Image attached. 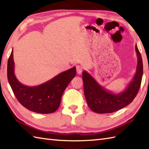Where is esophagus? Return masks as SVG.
<instances>
[{
  "label": "esophagus",
  "mask_w": 149,
  "mask_h": 149,
  "mask_svg": "<svg viewBox=\"0 0 149 149\" xmlns=\"http://www.w3.org/2000/svg\"><path fill=\"white\" fill-rule=\"evenodd\" d=\"M83 67L81 65H77L76 66V72H77V74H81L82 72H83Z\"/></svg>",
  "instance_id": "esophagus-1"
}]
</instances>
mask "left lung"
Masks as SVG:
<instances>
[{
  "instance_id": "obj_1",
  "label": "left lung",
  "mask_w": 149,
  "mask_h": 149,
  "mask_svg": "<svg viewBox=\"0 0 149 149\" xmlns=\"http://www.w3.org/2000/svg\"><path fill=\"white\" fill-rule=\"evenodd\" d=\"M138 63L135 75L127 88L119 93H114L101 86L91 75L83 72L84 93L90 108L97 113H111L131 103L136 96L143 75V62L137 45H135Z\"/></svg>"
}]
</instances>
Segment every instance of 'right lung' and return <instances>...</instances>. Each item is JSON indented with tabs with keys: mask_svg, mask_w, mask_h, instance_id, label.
<instances>
[{
	"mask_svg": "<svg viewBox=\"0 0 149 149\" xmlns=\"http://www.w3.org/2000/svg\"><path fill=\"white\" fill-rule=\"evenodd\" d=\"M14 66L12 50L8 61L9 83L19 102L27 109L38 113H52L58 109L63 92L76 75L74 66L38 86H27L20 83L16 77Z\"/></svg>",
	"mask_w": 149,
	"mask_h": 149,
	"instance_id": "obj_1",
	"label": "right lung"
}]
</instances>
